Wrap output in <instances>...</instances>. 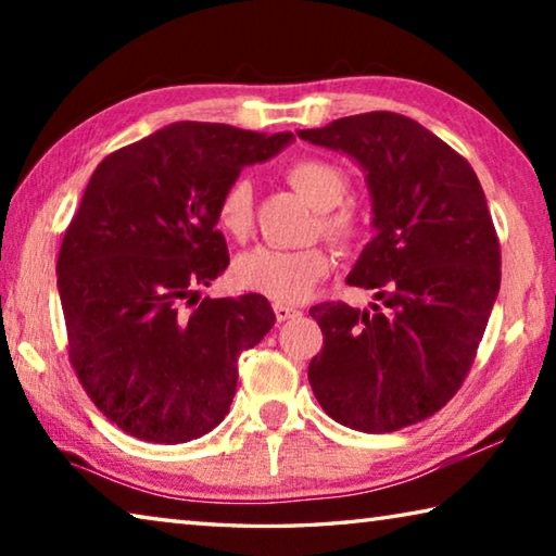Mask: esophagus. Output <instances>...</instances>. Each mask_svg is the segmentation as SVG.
I'll return each instance as SVG.
<instances>
[{
    "instance_id": "34e87169",
    "label": "esophagus",
    "mask_w": 556,
    "mask_h": 556,
    "mask_svg": "<svg viewBox=\"0 0 556 556\" xmlns=\"http://www.w3.org/2000/svg\"><path fill=\"white\" fill-rule=\"evenodd\" d=\"M271 308H275V316H277V321H279V324H281V321H289V318H294V316H299V314H301L299 308H294V306H287V304H275Z\"/></svg>"
}]
</instances>
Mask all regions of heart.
<instances>
[{
	"label": "heart",
	"mask_w": 556,
	"mask_h": 556,
	"mask_svg": "<svg viewBox=\"0 0 556 556\" xmlns=\"http://www.w3.org/2000/svg\"><path fill=\"white\" fill-rule=\"evenodd\" d=\"M287 184L312 205L316 228L338 248H351L361 235V218L345 205L351 181L341 166L326 159H296L285 168ZM218 228L232 240H248L252 232V186L248 178H235L215 205ZM331 252L324 244L299 250L255 248L244 252L232 265V279L240 289L255 291L275 304H299L331 271Z\"/></svg>",
	"instance_id": "1"
}]
</instances>
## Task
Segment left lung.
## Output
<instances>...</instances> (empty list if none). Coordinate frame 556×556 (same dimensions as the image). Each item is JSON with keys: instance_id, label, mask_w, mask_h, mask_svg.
<instances>
[{"instance_id": "8db88e82", "label": "left lung", "mask_w": 556, "mask_h": 556, "mask_svg": "<svg viewBox=\"0 0 556 556\" xmlns=\"http://www.w3.org/2000/svg\"><path fill=\"white\" fill-rule=\"evenodd\" d=\"M296 135L365 172L375 238L345 281L383 304L308 308L324 333L308 382L343 427L384 434L417 425L466 380L501 289V242L483 188L464 156L397 112Z\"/></svg>"}]
</instances>
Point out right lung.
Returning <instances> with one entry per match:
<instances>
[{
  "instance_id": "obj_1",
  "label": "right lung",
  "mask_w": 556,
  "mask_h": 556,
  "mask_svg": "<svg viewBox=\"0 0 556 556\" xmlns=\"http://www.w3.org/2000/svg\"><path fill=\"white\" fill-rule=\"evenodd\" d=\"M289 142L291 131L174 122L90 176L55 275L73 370L127 434L186 444L228 414L238 357L275 312L260 294L199 296L230 265L215 205L244 166Z\"/></svg>"
}]
</instances>
